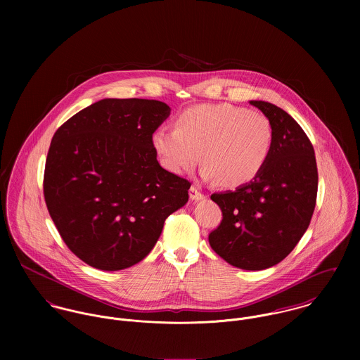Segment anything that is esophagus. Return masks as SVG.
<instances>
[{
    "label": "esophagus",
    "instance_id": "obj_1",
    "mask_svg": "<svg viewBox=\"0 0 360 360\" xmlns=\"http://www.w3.org/2000/svg\"><path fill=\"white\" fill-rule=\"evenodd\" d=\"M190 198L193 201H200V200H204L205 195H204V193L197 186H191V188H190Z\"/></svg>",
    "mask_w": 360,
    "mask_h": 360
}]
</instances>
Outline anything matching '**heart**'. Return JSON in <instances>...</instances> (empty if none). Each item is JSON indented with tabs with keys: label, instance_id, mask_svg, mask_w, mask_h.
<instances>
[{
	"label": "heart",
	"instance_id": "b5f03b06",
	"mask_svg": "<svg viewBox=\"0 0 360 360\" xmlns=\"http://www.w3.org/2000/svg\"><path fill=\"white\" fill-rule=\"evenodd\" d=\"M162 165L181 174L201 159L206 177L223 187H240L264 167L273 147V126L260 112L233 103H205L183 110L176 129H159L153 137Z\"/></svg>",
	"mask_w": 360,
	"mask_h": 360
}]
</instances>
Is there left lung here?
Instances as JSON below:
<instances>
[{
	"instance_id": "obj_1",
	"label": "left lung",
	"mask_w": 360,
	"mask_h": 360,
	"mask_svg": "<svg viewBox=\"0 0 360 360\" xmlns=\"http://www.w3.org/2000/svg\"><path fill=\"white\" fill-rule=\"evenodd\" d=\"M251 103L271 122V153L251 183L210 195L223 219L209 233V244L238 269L263 270L290 255L307 231L319 176L314 150L302 127L274 103Z\"/></svg>"
}]
</instances>
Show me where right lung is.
<instances>
[{"instance_id":"add662e5","label":"right lung","mask_w":360,"mask_h":360,"mask_svg":"<svg viewBox=\"0 0 360 360\" xmlns=\"http://www.w3.org/2000/svg\"><path fill=\"white\" fill-rule=\"evenodd\" d=\"M165 103L106 98L68 119L53 134L44 200L68 248L100 270L147 257L166 217L188 201L191 183L156 160L155 130Z\"/></svg>"}]
</instances>
